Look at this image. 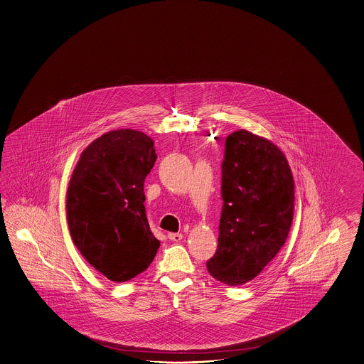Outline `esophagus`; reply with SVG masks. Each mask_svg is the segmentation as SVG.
<instances>
[{
	"label": "esophagus",
	"mask_w": 364,
	"mask_h": 364,
	"mask_svg": "<svg viewBox=\"0 0 364 364\" xmlns=\"http://www.w3.org/2000/svg\"><path fill=\"white\" fill-rule=\"evenodd\" d=\"M183 234L181 232H168V238L173 242H178V240H183Z\"/></svg>",
	"instance_id": "1"
}]
</instances>
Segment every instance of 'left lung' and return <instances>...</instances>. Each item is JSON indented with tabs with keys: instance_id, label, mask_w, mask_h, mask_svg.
<instances>
[{
	"instance_id": "obj_1",
	"label": "left lung",
	"mask_w": 364,
	"mask_h": 364,
	"mask_svg": "<svg viewBox=\"0 0 364 364\" xmlns=\"http://www.w3.org/2000/svg\"><path fill=\"white\" fill-rule=\"evenodd\" d=\"M221 191L218 247L206 268L237 287L257 277L283 247L294 214V180L275 143L238 130L225 143Z\"/></svg>"
}]
</instances>
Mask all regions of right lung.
<instances>
[{
  "mask_svg": "<svg viewBox=\"0 0 364 364\" xmlns=\"http://www.w3.org/2000/svg\"><path fill=\"white\" fill-rule=\"evenodd\" d=\"M156 160L149 135L118 129L81 152L67 189V221L90 266L122 283L147 269L159 240L144 209V178Z\"/></svg>",
  "mask_w": 364,
  "mask_h": 364,
  "instance_id": "add662e5",
  "label": "right lung"
}]
</instances>
